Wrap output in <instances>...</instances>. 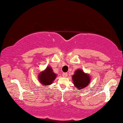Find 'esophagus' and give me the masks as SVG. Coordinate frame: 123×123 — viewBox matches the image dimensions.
I'll return each instance as SVG.
<instances>
[{"instance_id": "obj_1", "label": "esophagus", "mask_w": 123, "mask_h": 123, "mask_svg": "<svg viewBox=\"0 0 123 123\" xmlns=\"http://www.w3.org/2000/svg\"><path fill=\"white\" fill-rule=\"evenodd\" d=\"M63 76L64 77H66L68 76V73H66V72H65V73H63Z\"/></svg>"}]
</instances>
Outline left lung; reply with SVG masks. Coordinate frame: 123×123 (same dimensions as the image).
<instances>
[{
    "instance_id": "left-lung-1",
    "label": "left lung",
    "mask_w": 123,
    "mask_h": 123,
    "mask_svg": "<svg viewBox=\"0 0 123 123\" xmlns=\"http://www.w3.org/2000/svg\"><path fill=\"white\" fill-rule=\"evenodd\" d=\"M90 76L84 74L82 70L78 69L72 76V80L74 85L79 89H82L88 86L90 82Z\"/></svg>"
}]
</instances>
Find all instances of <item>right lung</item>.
Wrapping results in <instances>:
<instances>
[{"label": "right lung", "mask_w": 123, "mask_h": 123, "mask_svg": "<svg viewBox=\"0 0 123 123\" xmlns=\"http://www.w3.org/2000/svg\"><path fill=\"white\" fill-rule=\"evenodd\" d=\"M56 78V75L53 72L51 67H47L45 71L42 72L39 76L40 83L44 86H47L52 83Z\"/></svg>", "instance_id": "add662e5"}]
</instances>
